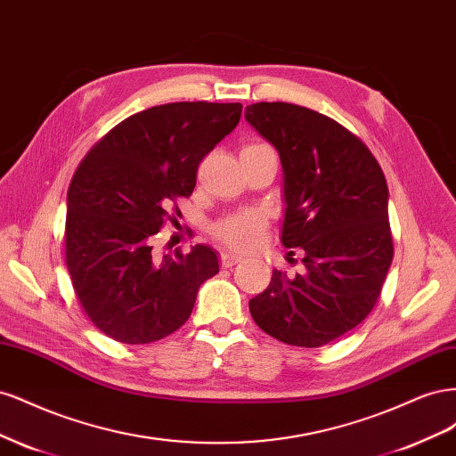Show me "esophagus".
Here are the masks:
<instances>
[{"label": "esophagus", "mask_w": 456, "mask_h": 456, "mask_svg": "<svg viewBox=\"0 0 456 456\" xmlns=\"http://www.w3.org/2000/svg\"><path fill=\"white\" fill-rule=\"evenodd\" d=\"M240 260H241V256H238V255H232V253H223V255H220V265H223L224 268L236 266Z\"/></svg>", "instance_id": "obj_1"}]
</instances>
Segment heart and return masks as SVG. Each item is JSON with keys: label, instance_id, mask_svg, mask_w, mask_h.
Here are the masks:
<instances>
[{"label": "heart", "instance_id": "1", "mask_svg": "<svg viewBox=\"0 0 456 456\" xmlns=\"http://www.w3.org/2000/svg\"><path fill=\"white\" fill-rule=\"evenodd\" d=\"M266 146V144H249ZM215 238L233 251H253L266 236V218L256 211H245L224 216L213 226Z\"/></svg>", "mask_w": 456, "mask_h": 456}]
</instances>
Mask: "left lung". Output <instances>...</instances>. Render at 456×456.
<instances>
[{
	"label": "left lung",
	"mask_w": 456,
	"mask_h": 456,
	"mask_svg": "<svg viewBox=\"0 0 456 456\" xmlns=\"http://www.w3.org/2000/svg\"><path fill=\"white\" fill-rule=\"evenodd\" d=\"M245 119L278 150L289 255L305 272L273 270L249 300L255 323L291 346L320 348L350 333L375 308L394 256L388 184L354 133L315 110L256 102Z\"/></svg>",
	"instance_id": "left-lung-1"
}]
</instances>
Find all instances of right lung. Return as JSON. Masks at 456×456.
Segmentation results:
<instances>
[{
	"label": "right lung",
	"instance_id": "1",
	"mask_svg": "<svg viewBox=\"0 0 456 456\" xmlns=\"http://www.w3.org/2000/svg\"><path fill=\"white\" fill-rule=\"evenodd\" d=\"M240 102H171L123 119L79 163L68 188L66 266L96 329L123 344L183 327L218 272L207 245L156 256L154 236L196 186L200 161L241 118Z\"/></svg>",
	"mask_w": 456,
	"mask_h": 456
}]
</instances>
